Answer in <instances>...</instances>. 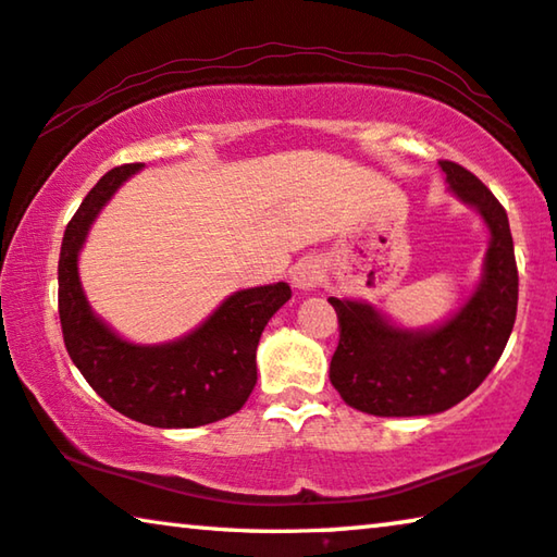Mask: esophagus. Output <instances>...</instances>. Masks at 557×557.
Returning <instances> with one entry per match:
<instances>
[{"label":"esophagus","instance_id":"esophagus-1","mask_svg":"<svg viewBox=\"0 0 557 557\" xmlns=\"http://www.w3.org/2000/svg\"><path fill=\"white\" fill-rule=\"evenodd\" d=\"M322 282V268L318 260H312V257H305L293 268V285L297 289H312L318 287Z\"/></svg>","mask_w":557,"mask_h":557}]
</instances>
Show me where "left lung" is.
Masks as SVG:
<instances>
[{
  "label": "left lung",
  "mask_w": 557,
  "mask_h": 557,
  "mask_svg": "<svg viewBox=\"0 0 557 557\" xmlns=\"http://www.w3.org/2000/svg\"><path fill=\"white\" fill-rule=\"evenodd\" d=\"M450 193L491 230L483 280L458 312L425 330L397 327L375 307L330 297L339 343L330 383L350 408L377 418L435 414L475 393L508 345L518 312V264L508 214L475 174L440 160Z\"/></svg>",
  "instance_id": "left-lung-1"
}]
</instances>
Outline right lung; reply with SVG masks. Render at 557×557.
Segmentation results:
<instances>
[{"label": "right lung", "mask_w": 557, "mask_h": 557, "mask_svg": "<svg viewBox=\"0 0 557 557\" xmlns=\"http://www.w3.org/2000/svg\"><path fill=\"white\" fill-rule=\"evenodd\" d=\"M143 164L104 174L64 230L60 252V322L66 352L114 410L152 428H197L237 412L257 383V343L289 297L287 282L239 289L189 335L162 345H135L107 327L79 282L87 232L124 180Z\"/></svg>", "instance_id": "add662e5"}]
</instances>
